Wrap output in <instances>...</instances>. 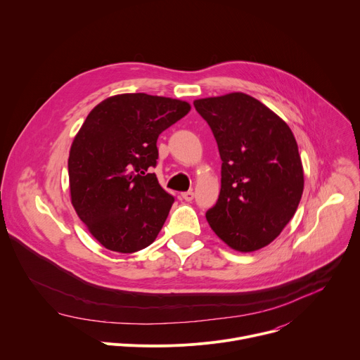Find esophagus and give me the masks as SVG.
<instances>
[{"mask_svg":"<svg viewBox=\"0 0 360 360\" xmlns=\"http://www.w3.org/2000/svg\"><path fill=\"white\" fill-rule=\"evenodd\" d=\"M182 198H184L186 202H191V200L193 199V192H192V191L184 192V193H182Z\"/></svg>","mask_w":360,"mask_h":360,"instance_id":"obj_1","label":"esophagus"}]
</instances>
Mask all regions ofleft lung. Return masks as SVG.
<instances>
[{
    "label": "left lung",
    "mask_w": 360,
    "mask_h": 360,
    "mask_svg": "<svg viewBox=\"0 0 360 360\" xmlns=\"http://www.w3.org/2000/svg\"><path fill=\"white\" fill-rule=\"evenodd\" d=\"M217 139L221 192L207 212L212 231L232 249L269 245L295 215L303 192L296 139L285 121L242 92L193 101Z\"/></svg>",
    "instance_id": "1"
}]
</instances>
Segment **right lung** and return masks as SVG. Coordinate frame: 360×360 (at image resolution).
<instances>
[{
  "label": "right lung",
  "instance_id": "1",
  "mask_svg": "<svg viewBox=\"0 0 360 360\" xmlns=\"http://www.w3.org/2000/svg\"><path fill=\"white\" fill-rule=\"evenodd\" d=\"M189 111L185 101L139 92L107 98L86 117L70 150L71 202L102 246L132 253L158 236L175 199L150 174L157 139Z\"/></svg>",
  "mask_w": 360,
  "mask_h": 360
}]
</instances>
